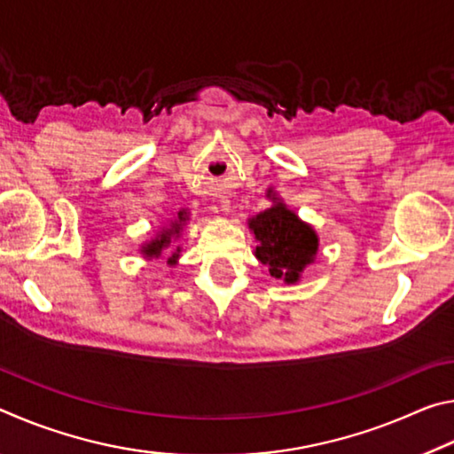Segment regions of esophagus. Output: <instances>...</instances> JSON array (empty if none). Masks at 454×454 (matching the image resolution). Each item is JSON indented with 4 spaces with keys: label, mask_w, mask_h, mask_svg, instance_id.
I'll use <instances>...</instances> for the list:
<instances>
[{
    "label": "esophagus",
    "mask_w": 454,
    "mask_h": 454,
    "mask_svg": "<svg viewBox=\"0 0 454 454\" xmlns=\"http://www.w3.org/2000/svg\"><path fill=\"white\" fill-rule=\"evenodd\" d=\"M220 208H222V212H228L230 210V200L228 198H222L220 200Z\"/></svg>",
    "instance_id": "34e87169"
}]
</instances>
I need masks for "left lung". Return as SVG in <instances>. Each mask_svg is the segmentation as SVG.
Returning <instances> with one entry per match:
<instances>
[{"label": "left lung", "mask_w": 454, "mask_h": 454, "mask_svg": "<svg viewBox=\"0 0 454 454\" xmlns=\"http://www.w3.org/2000/svg\"><path fill=\"white\" fill-rule=\"evenodd\" d=\"M266 196L272 200L270 208L248 218L250 232L258 242L254 256L268 268L272 278L296 284L317 260L318 234L309 222L298 218L272 188H268Z\"/></svg>", "instance_id": "obj_1"}]
</instances>
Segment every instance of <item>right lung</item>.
Segmentation results:
<instances>
[{
  "mask_svg": "<svg viewBox=\"0 0 454 454\" xmlns=\"http://www.w3.org/2000/svg\"><path fill=\"white\" fill-rule=\"evenodd\" d=\"M188 222H190V212L186 208H182L174 218L166 220L164 224L160 226L156 236L140 246L142 256L152 260V258H160L164 254L168 264L170 266L178 264V258L182 254V246L176 244V240H178L184 226H186ZM172 241L175 242L174 245L171 244Z\"/></svg>",
  "mask_w": 454,
  "mask_h": 454,
  "instance_id": "1",
  "label": "right lung"
}]
</instances>
